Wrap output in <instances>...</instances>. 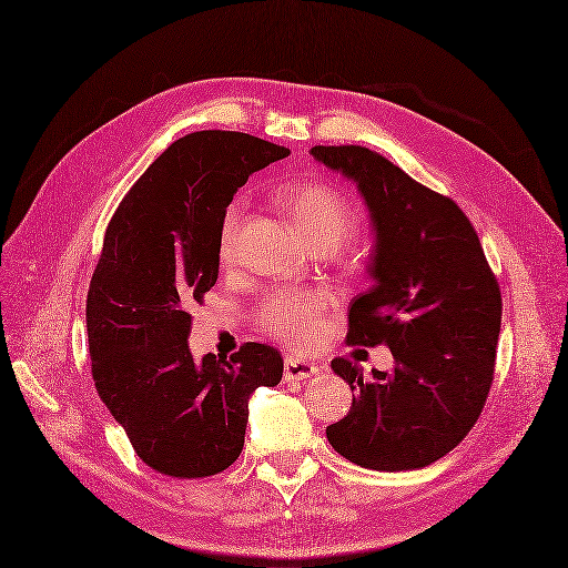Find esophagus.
Masks as SVG:
<instances>
[{
    "label": "esophagus",
    "instance_id": "34e87169",
    "mask_svg": "<svg viewBox=\"0 0 568 568\" xmlns=\"http://www.w3.org/2000/svg\"><path fill=\"white\" fill-rule=\"evenodd\" d=\"M283 374L287 382H302V379H308V376H313L318 372L316 363H308V361H302V358H295V355H290V358H285V365H283Z\"/></svg>",
    "mask_w": 568,
    "mask_h": 568
}]
</instances>
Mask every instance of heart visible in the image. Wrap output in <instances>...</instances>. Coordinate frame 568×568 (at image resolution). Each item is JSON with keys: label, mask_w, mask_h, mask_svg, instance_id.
<instances>
[{"label": "heart", "mask_w": 568, "mask_h": 568, "mask_svg": "<svg viewBox=\"0 0 568 568\" xmlns=\"http://www.w3.org/2000/svg\"><path fill=\"white\" fill-rule=\"evenodd\" d=\"M281 203L313 247H339L358 224V213H355L351 201L323 182L287 186L281 192ZM241 220L243 203H229L220 224V257L224 262L234 255V241L241 229ZM327 304L329 297L325 292L283 287L271 292L257 306L255 321L264 332L283 339L287 346L302 348L321 337Z\"/></svg>", "instance_id": "heart-1"}]
</instances>
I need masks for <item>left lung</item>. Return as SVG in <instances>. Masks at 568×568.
I'll return each instance as SVG.
<instances>
[{
    "label": "left lung",
    "instance_id": "left-lung-1",
    "mask_svg": "<svg viewBox=\"0 0 568 568\" xmlns=\"http://www.w3.org/2000/svg\"><path fill=\"white\" fill-rule=\"evenodd\" d=\"M311 154L358 184L374 224V285L348 308L351 346L386 344L393 372L334 358L355 390L327 439L351 464L414 470L464 439L494 382L500 287L477 231L452 199L412 180L361 144L313 146Z\"/></svg>",
    "mask_w": 568,
    "mask_h": 568
}]
</instances>
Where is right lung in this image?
Instances as JSON below:
<instances>
[{
  "label": "right lung",
  "instance_id": "1",
  "mask_svg": "<svg viewBox=\"0 0 568 568\" xmlns=\"http://www.w3.org/2000/svg\"><path fill=\"white\" fill-rule=\"evenodd\" d=\"M290 150L236 131L173 142L114 210L87 297L95 390L135 454L194 479L241 456L247 400L283 376L281 353L245 342L231 358L189 351L192 313L220 273V224L239 186Z\"/></svg>",
  "mask_w": 568,
  "mask_h": 568
}]
</instances>
